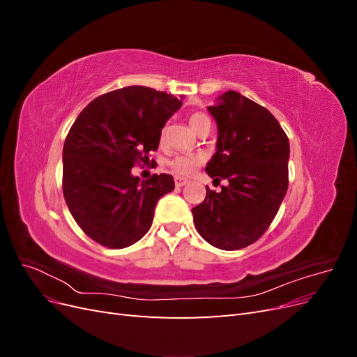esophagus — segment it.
Returning <instances> with one entry per match:
<instances>
[{"label":"esophagus","mask_w":357,"mask_h":357,"mask_svg":"<svg viewBox=\"0 0 357 357\" xmlns=\"http://www.w3.org/2000/svg\"><path fill=\"white\" fill-rule=\"evenodd\" d=\"M174 183H176V186L177 188H181V186H185V185H188V183H189V180L188 178H185V177H176L174 178Z\"/></svg>","instance_id":"34e87169"}]
</instances>
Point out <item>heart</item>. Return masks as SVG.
<instances>
[{
  "label": "heart",
  "instance_id": "b5f03b06",
  "mask_svg": "<svg viewBox=\"0 0 357 357\" xmlns=\"http://www.w3.org/2000/svg\"><path fill=\"white\" fill-rule=\"evenodd\" d=\"M189 123L193 131H198L202 125L210 123V119L204 113H193L189 117ZM165 137H167V126L160 129L159 142L164 143ZM202 160L204 158L201 155H180L169 162V167L178 176H190L192 172H195V169L202 164Z\"/></svg>",
  "mask_w": 357,
  "mask_h": 357
}]
</instances>
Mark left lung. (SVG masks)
<instances>
[{"label":"left lung","instance_id":"left-lung-1","mask_svg":"<svg viewBox=\"0 0 357 357\" xmlns=\"http://www.w3.org/2000/svg\"><path fill=\"white\" fill-rule=\"evenodd\" d=\"M218 123L215 153L205 167L222 192L207 189L192 208L202 238L220 250H240L265 234L289 186V138L265 107L228 91L207 107Z\"/></svg>","mask_w":357,"mask_h":357}]
</instances>
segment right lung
Here are the masks:
<instances>
[{
  "mask_svg": "<svg viewBox=\"0 0 357 357\" xmlns=\"http://www.w3.org/2000/svg\"><path fill=\"white\" fill-rule=\"evenodd\" d=\"M181 100L146 86H126L84 107L63 143L62 190L74 220L98 244L125 248L142 240L155 207L174 190L169 174L139 181L132 167L158 150L159 132Z\"/></svg>",
  "mask_w": 357,
  "mask_h": 357,
  "instance_id": "obj_1",
  "label": "right lung"
}]
</instances>
